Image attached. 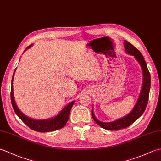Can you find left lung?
I'll return each instance as SVG.
<instances>
[{"label": "left lung", "instance_id": "1", "mask_svg": "<svg viewBox=\"0 0 161 161\" xmlns=\"http://www.w3.org/2000/svg\"><path fill=\"white\" fill-rule=\"evenodd\" d=\"M124 43L126 52L128 54L134 56L136 59L140 63V64H141L143 73V84L141 93V95H140L137 103H136L134 108H133L131 113H129L127 115H126L124 118L111 122H102L97 120V118L95 117L93 108H92L91 114L95 122L99 126H100L102 128L107 130H111V131L128 127L129 126L133 124L136 119H138L141 117L143 113H144L147 104L148 103L150 86H151V77H150V73L147 66L145 60L142 55V54L136 47L133 46L131 43L128 42L127 41H125Z\"/></svg>", "mask_w": 161, "mask_h": 161}]
</instances>
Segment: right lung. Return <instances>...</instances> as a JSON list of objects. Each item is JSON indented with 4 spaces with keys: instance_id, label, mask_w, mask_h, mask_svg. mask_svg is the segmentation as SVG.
<instances>
[{
    "instance_id": "1",
    "label": "right lung",
    "mask_w": 161,
    "mask_h": 161,
    "mask_svg": "<svg viewBox=\"0 0 161 161\" xmlns=\"http://www.w3.org/2000/svg\"><path fill=\"white\" fill-rule=\"evenodd\" d=\"M32 46L30 45L27 47L26 49H28L29 47ZM15 72V71H14ZM14 72L12 80V88H11V101L14 110L16 115L19 116V118L25 123V124L34 131L38 132H49L56 131V130L60 129L63 128L66 125L67 121L68 120L70 115V109L73 107L74 102L73 101L69 104H68L66 107H65L63 110L61 111L59 114L55 117H54L51 119H43V120H36V119H31L28 117H27L24 114H23L20 111L19 109L17 107V106L15 103L14 98V93H13V78L14 75Z\"/></svg>"
}]
</instances>
